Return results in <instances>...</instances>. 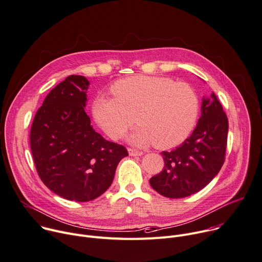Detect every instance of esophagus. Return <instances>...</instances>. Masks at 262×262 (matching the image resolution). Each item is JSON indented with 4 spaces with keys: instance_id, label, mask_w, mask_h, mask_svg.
<instances>
[{
    "instance_id": "obj_1",
    "label": "esophagus",
    "mask_w": 262,
    "mask_h": 262,
    "mask_svg": "<svg viewBox=\"0 0 262 262\" xmlns=\"http://www.w3.org/2000/svg\"><path fill=\"white\" fill-rule=\"evenodd\" d=\"M128 154H129V156H133V157H139V156L143 155V152L142 151H139V150L133 149V148H128Z\"/></svg>"
}]
</instances>
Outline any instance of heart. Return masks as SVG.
Segmentation results:
<instances>
[{
  "mask_svg": "<svg viewBox=\"0 0 262 262\" xmlns=\"http://www.w3.org/2000/svg\"><path fill=\"white\" fill-rule=\"evenodd\" d=\"M115 98L97 97L92 105L96 123L112 139H119L136 121L140 126L127 136L132 144L159 149L178 146L192 132L200 108L198 95L185 82L167 77L137 75L116 81Z\"/></svg>",
  "mask_w": 262,
  "mask_h": 262,
  "instance_id": "heart-1",
  "label": "heart"
}]
</instances>
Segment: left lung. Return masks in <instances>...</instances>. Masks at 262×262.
<instances>
[{"mask_svg": "<svg viewBox=\"0 0 262 262\" xmlns=\"http://www.w3.org/2000/svg\"><path fill=\"white\" fill-rule=\"evenodd\" d=\"M195 129L181 146L163 151V170L149 180L158 193L169 199L194 194L220 172L225 162L229 123L223 106L212 93L202 101Z\"/></svg>", "mask_w": 262, "mask_h": 262, "instance_id": "obj_1", "label": "left lung"}]
</instances>
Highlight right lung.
<instances>
[{"instance_id":"right-lung-1","label":"right lung","mask_w":262,"mask_h":262,"mask_svg":"<svg viewBox=\"0 0 262 262\" xmlns=\"http://www.w3.org/2000/svg\"><path fill=\"white\" fill-rule=\"evenodd\" d=\"M89 80L70 75L47 95L35 114L30 147L37 173L55 194L89 202L111 186L126 148L95 132L84 107Z\"/></svg>"}]
</instances>
